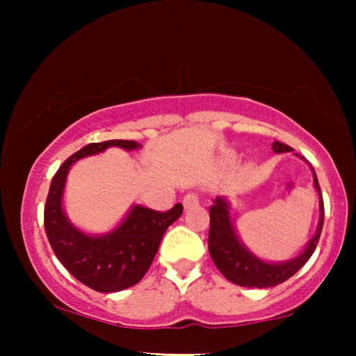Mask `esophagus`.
Listing matches in <instances>:
<instances>
[{"label":"esophagus","instance_id":"1","mask_svg":"<svg viewBox=\"0 0 356 356\" xmlns=\"http://www.w3.org/2000/svg\"><path fill=\"white\" fill-rule=\"evenodd\" d=\"M197 204H200V200H197L196 195H186L184 197V207L185 209H191V207L197 206Z\"/></svg>","mask_w":356,"mask_h":356}]
</instances>
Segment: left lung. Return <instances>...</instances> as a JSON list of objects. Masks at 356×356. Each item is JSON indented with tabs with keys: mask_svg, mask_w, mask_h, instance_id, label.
Returning a JSON list of instances; mask_svg holds the SVG:
<instances>
[{
	"mask_svg": "<svg viewBox=\"0 0 356 356\" xmlns=\"http://www.w3.org/2000/svg\"><path fill=\"white\" fill-rule=\"evenodd\" d=\"M272 149L275 154L292 152V147L284 143L273 141ZM303 161V156L295 154ZM312 180H314V188L318 193V222L316 234L312 236L303 251L298 256H295L289 261L281 262H268L264 259L257 257L248 246H246L242 238L238 237L236 225H234L231 215V202L226 196H216L213 206L210 207V231H209V251L212 256L216 268L220 270L226 280L234 284L242 287H273L281 282L287 281L293 276L303 265L308 262L312 256L316 246L321 238L322 226H323V200L321 186L317 182V176L312 166Z\"/></svg>",
	"mask_w": 356,
	"mask_h": 356,
	"instance_id": "1",
	"label": "left lung"
}]
</instances>
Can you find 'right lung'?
Here are the masks:
<instances>
[{"label":"right lung","instance_id":"right-lung-1","mask_svg":"<svg viewBox=\"0 0 356 356\" xmlns=\"http://www.w3.org/2000/svg\"><path fill=\"white\" fill-rule=\"evenodd\" d=\"M110 147L138 150L140 143L110 140L78 150L59 168L48 191L44 225L53 251L65 268L97 292H119L135 286L152 264L166 229L182 215V204L168 212L131 206L119 225L105 234H88L69 220L64 210V188L72 165Z\"/></svg>","mask_w":356,"mask_h":356}]
</instances>
